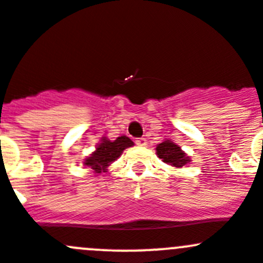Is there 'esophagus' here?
I'll list each match as a JSON object with an SVG mask.
<instances>
[{
	"mask_svg": "<svg viewBox=\"0 0 263 263\" xmlns=\"http://www.w3.org/2000/svg\"><path fill=\"white\" fill-rule=\"evenodd\" d=\"M136 145L137 146H141V147H144V146H146L147 145V141H146V139H144V137H141V139H137L136 141Z\"/></svg>",
	"mask_w": 263,
	"mask_h": 263,
	"instance_id": "1",
	"label": "esophagus"
}]
</instances>
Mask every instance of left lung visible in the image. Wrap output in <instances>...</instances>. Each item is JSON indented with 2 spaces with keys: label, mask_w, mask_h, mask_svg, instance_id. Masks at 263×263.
I'll return each mask as SVG.
<instances>
[{
  "label": "left lung",
  "mask_w": 263,
  "mask_h": 263,
  "mask_svg": "<svg viewBox=\"0 0 263 263\" xmlns=\"http://www.w3.org/2000/svg\"><path fill=\"white\" fill-rule=\"evenodd\" d=\"M156 155L164 163L176 166V168H182L191 161L190 156H187V154L182 150L181 146L174 144L171 140H165L156 146Z\"/></svg>",
  "instance_id": "left-lung-1"
}]
</instances>
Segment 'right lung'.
I'll list each match as a JSON object with an SVG mask.
<instances>
[{"label":"right lung","mask_w":263,"mask_h":263,"mask_svg":"<svg viewBox=\"0 0 263 263\" xmlns=\"http://www.w3.org/2000/svg\"><path fill=\"white\" fill-rule=\"evenodd\" d=\"M132 145L134 142L127 136L117 137L115 141L103 137L94 153L85 159L84 165L92 169L95 174L105 173L108 171V166L122 155L124 148L131 147Z\"/></svg>","instance_id":"right-lung-1"}]
</instances>
